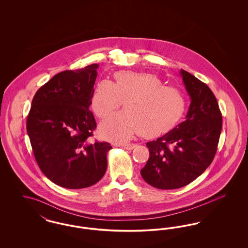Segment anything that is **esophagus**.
Instances as JSON below:
<instances>
[{
	"label": "esophagus",
	"mask_w": 248,
	"mask_h": 248,
	"mask_svg": "<svg viewBox=\"0 0 248 248\" xmlns=\"http://www.w3.org/2000/svg\"><path fill=\"white\" fill-rule=\"evenodd\" d=\"M137 147V144H135V143H129V144H124V145H123V148L124 149H125V150H133L134 148H136Z\"/></svg>",
	"instance_id": "1"
}]
</instances>
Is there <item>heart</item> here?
<instances>
[{
	"mask_svg": "<svg viewBox=\"0 0 248 248\" xmlns=\"http://www.w3.org/2000/svg\"><path fill=\"white\" fill-rule=\"evenodd\" d=\"M115 83L109 80L98 82L91 96V107L101 124V135L110 141L125 142L140 132L153 139L173 129L186 109V98L177 88L163 85L162 80L152 73L118 71Z\"/></svg>",
	"mask_w": 248,
	"mask_h": 248,
	"instance_id": "heart-1",
	"label": "heart"
}]
</instances>
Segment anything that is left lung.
Segmentation results:
<instances>
[{
  "instance_id": "left-lung-1",
  "label": "left lung",
  "mask_w": 248,
  "mask_h": 248,
  "mask_svg": "<svg viewBox=\"0 0 248 248\" xmlns=\"http://www.w3.org/2000/svg\"><path fill=\"white\" fill-rule=\"evenodd\" d=\"M191 102L184 122L165 136L147 143L150 158L140 171L153 187L174 189L201 176L217 150L222 115L211 89L188 71L181 70Z\"/></svg>"
}]
</instances>
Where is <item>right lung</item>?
<instances>
[{"mask_svg": "<svg viewBox=\"0 0 248 248\" xmlns=\"http://www.w3.org/2000/svg\"><path fill=\"white\" fill-rule=\"evenodd\" d=\"M97 64L56 74L33 96L27 132L36 162L60 187L83 189L95 184L107 170L108 142L90 143L96 128L89 110Z\"/></svg>", "mask_w": 248, "mask_h": 248, "instance_id": "obj_1", "label": "right lung"}]
</instances>
